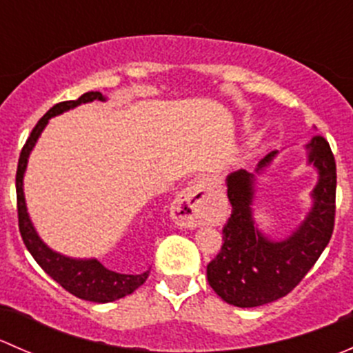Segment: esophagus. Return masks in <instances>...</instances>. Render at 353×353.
<instances>
[{"mask_svg": "<svg viewBox=\"0 0 353 353\" xmlns=\"http://www.w3.org/2000/svg\"><path fill=\"white\" fill-rule=\"evenodd\" d=\"M172 216L184 227L215 222L216 212L210 198V184L205 179H199L181 191L172 203Z\"/></svg>", "mask_w": 353, "mask_h": 353, "instance_id": "1", "label": "esophagus"}]
</instances>
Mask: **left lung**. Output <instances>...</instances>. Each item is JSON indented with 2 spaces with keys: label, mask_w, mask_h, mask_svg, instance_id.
<instances>
[{
  "label": "left lung",
  "mask_w": 353,
  "mask_h": 353,
  "mask_svg": "<svg viewBox=\"0 0 353 353\" xmlns=\"http://www.w3.org/2000/svg\"><path fill=\"white\" fill-rule=\"evenodd\" d=\"M309 163L318 169L312 191L314 205L302 225L285 241H272L252 222L254 177L237 170L227 177V196L232 213L223 225V244L206 266L210 287L227 304L258 307L285 297L302 282L328 245L334 229L336 163L328 140L314 134L307 145ZM276 150L258 163V172L272 162Z\"/></svg>",
  "instance_id": "1"
}]
</instances>
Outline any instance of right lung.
Listing matches in <instances>:
<instances>
[{"label": "right lung", "mask_w": 353, "mask_h": 353, "mask_svg": "<svg viewBox=\"0 0 353 353\" xmlns=\"http://www.w3.org/2000/svg\"><path fill=\"white\" fill-rule=\"evenodd\" d=\"M104 101L101 92H87L77 101H65L59 104L52 105L44 116L39 119L35 128L32 130L30 137L25 141L22 152H20L19 167H17V210H19V229L22 236L25 248L28 249L37 265L51 276L52 280L59 283L65 290L73 294L74 297L83 299L90 302H112L117 299L130 295L137 290L138 287L143 285L145 280L148 279L150 270H147L141 275H123V273L110 272L97 259H71L66 256L58 254L51 251L41 239L37 232L32 227L30 219H28L27 206H25L23 198V172L27 167V159L30 155V150L34 148L35 141L41 137L42 130L46 128L48 121L52 116L65 112L68 109H73L77 105L85 104L92 101Z\"/></svg>", "instance_id": "1"}]
</instances>
